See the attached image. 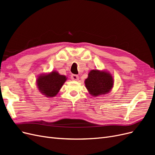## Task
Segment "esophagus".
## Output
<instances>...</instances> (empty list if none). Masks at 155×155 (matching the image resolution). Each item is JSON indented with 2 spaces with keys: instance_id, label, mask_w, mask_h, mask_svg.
I'll return each mask as SVG.
<instances>
[{
  "instance_id": "34e87169",
  "label": "esophagus",
  "mask_w": 155,
  "mask_h": 155,
  "mask_svg": "<svg viewBox=\"0 0 155 155\" xmlns=\"http://www.w3.org/2000/svg\"><path fill=\"white\" fill-rule=\"evenodd\" d=\"M71 79L74 81H78L79 79V76H78V75L72 74V75H71Z\"/></svg>"
}]
</instances>
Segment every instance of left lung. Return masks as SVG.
Here are the masks:
<instances>
[{
    "label": "left lung",
    "mask_w": 155,
    "mask_h": 155,
    "mask_svg": "<svg viewBox=\"0 0 155 155\" xmlns=\"http://www.w3.org/2000/svg\"><path fill=\"white\" fill-rule=\"evenodd\" d=\"M85 87L92 96L104 95L113 87L114 81L111 74L106 71L92 70L85 81Z\"/></svg>",
    "instance_id": "8db88e82"
}]
</instances>
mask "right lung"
<instances>
[{"label":"right lung","instance_id":"1","mask_svg":"<svg viewBox=\"0 0 155 155\" xmlns=\"http://www.w3.org/2000/svg\"><path fill=\"white\" fill-rule=\"evenodd\" d=\"M67 77L52 71L47 74H41L37 79V85L40 92L46 97H54L67 80Z\"/></svg>","mask_w":155,"mask_h":155}]
</instances>
